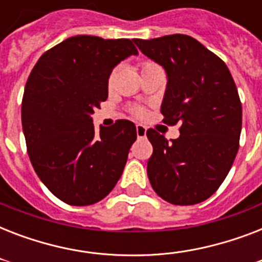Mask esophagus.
Segmentation results:
<instances>
[{
    "mask_svg": "<svg viewBox=\"0 0 262 262\" xmlns=\"http://www.w3.org/2000/svg\"><path fill=\"white\" fill-rule=\"evenodd\" d=\"M136 133H137V137L141 139V137H145L147 136V129L143 125H136Z\"/></svg>",
    "mask_w": 262,
    "mask_h": 262,
    "instance_id": "1",
    "label": "esophagus"
}]
</instances>
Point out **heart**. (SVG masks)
<instances>
[{"mask_svg": "<svg viewBox=\"0 0 262 262\" xmlns=\"http://www.w3.org/2000/svg\"><path fill=\"white\" fill-rule=\"evenodd\" d=\"M151 62H145L143 63V68L147 67V65H149ZM113 80H114V72H111V75L108 76V85H111L113 84ZM133 113H135V115H143L144 114V108H141V107H136L135 110H133Z\"/></svg>", "mask_w": 262, "mask_h": 262, "instance_id": "obj_1", "label": "heart"}]
</instances>
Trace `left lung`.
I'll return each mask as SVG.
<instances>
[{"label": "left lung", "instance_id": "obj_1", "mask_svg": "<svg viewBox=\"0 0 262 262\" xmlns=\"http://www.w3.org/2000/svg\"><path fill=\"white\" fill-rule=\"evenodd\" d=\"M133 42L167 73L160 111L164 123H179L181 133L168 141L147 130L154 147L149 182L174 205L201 203L219 189L239 148L242 104L234 79L217 55L187 35Z\"/></svg>", "mask_w": 262, "mask_h": 262}]
</instances>
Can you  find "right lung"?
I'll list each match as a JSON object with an SVG mask.
<instances>
[{"instance_id":"obj_1","label":"right lung","mask_w":262,"mask_h":262,"mask_svg":"<svg viewBox=\"0 0 262 262\" xmlns=\"http://www.w3.org/2000/svg\"><path fill=\"white\" fill-rule=\"evenodd\" d=\"M136 54L130 39L77 35L47 50L27 80V151L40 181L63 203H98L122 175L137 137L135 123L119 119L96 132L91 115L108 96L113 69Z\"/></svg>"}]
</instances>
